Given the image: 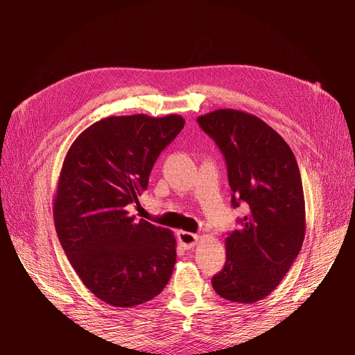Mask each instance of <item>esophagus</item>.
<instances>
[{"instance_id": "esophagus-1", "label": "esophagus", "mask_w": 355, "mask_h": 355, "mask_svg": "<svg viewBox=\"0 0 355 355\" xmlns=\"http://www.w3.org/2000/svg\"><path fill=\"white\" fill-rule=\"evenodd\" d=\"M177 237H178V241L181 243V246L185 250L193 249L198 243V239H200L197 234H193L190 232H182V230H180L177 233Z\"/></svg>"}]
</instances>
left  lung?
Masks as SVG:
<instances>
[{
	"label": "left lung",
	"instance_id": "left-lung-1",
	"mask_svg": "<svg viewBox=\"0 0 355 355\" xmlns=\"http://www.w3.org/2000/svg\"><path fill=\"white\" fill-rule=\"evenodd\" d=\"M197 122L225 154L232 206L249 209L226 237V265L211 285L227 301L254 304L281 284L304 243L300 168L285 139L248 112L217 109Z\"/></svg>",
	"mask_w": 355,
	"mask_h": 355
}]
</instances>
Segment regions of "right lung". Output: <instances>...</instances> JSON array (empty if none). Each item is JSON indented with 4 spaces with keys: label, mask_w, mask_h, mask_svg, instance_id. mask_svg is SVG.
<instances>
[{
    "label": "right lung",
    "mask_w": 355,
    "mask_h": 355,
    "mask_svg": "<svg viewBox=\"0 0 355 355\" xmlns=\"http://www.w3.org/2000/svg\"><path fill=\"white\" fill-rule=\"evenodd\" d=\"M184 123L174 114L109 116L86 128L64 157L53 200L55 232L85 286L112 306L151 301L171 277L174 233L135 220L128 207Z\"/></svg>",
    "instance_id": "add662e5"
}]
</instances>
